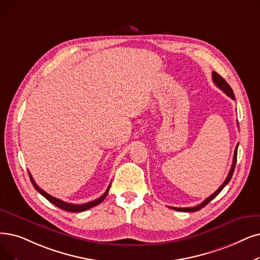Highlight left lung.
Listing matches in <instances>:
<instances>
[{
	"label": "left lung",
	"mask_w": 260,
	"mask_h": 260,
	"mask_svg": "<svg viewBox=\"0 0 260 260\" xmlns=\"http://www.w3.org/2000/svg\"><path fill=\"white\" fill-rule=\"evenodd\" d=\"M212 80H213V83H214V84H215L217 87H219L221 90H223L228 97H231L232 99L235 100V95H234V91H233L232 87L230 86V84H228V83H227L219 74H216L215 71H212ZM237 152H238V145H237V147H236V149H235V154H234V159H233L232 169H231L230 173H228V176L226 177L225 181L222 183V185L220 186L219 189H217L212 195H210V196L208 197V199H206L202 204L197 205V206H195V207H186V208H178V207H170V208H172V209H174V210H177V211H182V212H195V211H199L200 209L204 208V207H205L207 204H209V203L214 199V197L224 189V186H225L228 182H230V180L232 179L234 171H235L236 162H237Z\"/></svg>",
	"instance_id": "left-lung-1"
}]
</instances>
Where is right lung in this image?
Returning <instances> with one entry per match:
<instances>
[{"label":"right lung","mask_w":260,"mask_h":260,"mask_svg":"<svg viewBox=\"0 0 260 260\" xmlns=\"http://www.w3.org/2000/svg\"><path fill=\"white\" fill-rule=\"evenodd\" d=\"M28 175H29L30 181H32V183H33V185H34V188H35L41 195H43L44 197H46V199H47L50 203H52L53 205H55L56 207H58V208L63 209V210H65V211H69V212H82V211H85V210H87V209L92 208V207H95V206L99 205V204L102 203V201L105 200L106 197H107V195H108V193H109V190H110V186H111V184H110V185L108 186L107 191H106L105 193H103V195H101V196L99 197V199H97V200H95V201H92V202H89V203H86V204L75 205V204H69V203L63 202L61 200H58V199H56V197H53V196H51L50 194L46 193L44 190H41V189L39 188V186L36 184V182L34 181L33 177H32V175H30L29 172H28Z\"/></svg>","instance_id":"add662e5"}]
</instances>
